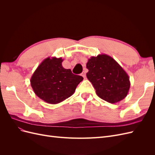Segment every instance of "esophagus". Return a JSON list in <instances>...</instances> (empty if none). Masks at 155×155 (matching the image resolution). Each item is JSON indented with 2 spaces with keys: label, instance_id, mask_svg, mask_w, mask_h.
Returning <instances> with one entry per match:
<instances>
[{
  "label": "esophagus",
  "instance_id": "34e87169",
  "mask_svg": "<svg viewBox=\"0 0 155 155\" xmlns=\"http://www.w3.org/2000/svg\"><path fill=\"white\" fill-rule=\"evenodd\" d=\"M81 76L83 77L84 79H85L86 78V73H85V72H83L82 74H81Z\"/></svg>",
  "mask_w": 155,
  "mask_h": 155
}]
</instances>
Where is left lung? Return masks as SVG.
<instances>
[{
  "instance_id": "left-lung-1",
  "label": "left lung",
  "mask_w": 155,
  "mask_h": 155,
  "mask_svg": "<svg viewBox=\"0 0 155 155\" xmlns=\"http://www.w3.org/2000/svg\"><path fill=\"white\" fill-rule=\"evenodd\" d=\"M87 77L102 100L116 104L124 100L129 92L130 83L128 74L110 56H92L87 63Z\"/></svg>"
}]
</instances>
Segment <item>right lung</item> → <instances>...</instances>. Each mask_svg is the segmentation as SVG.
<instances>
[{"label":"right lung","instance_id":"right-lung-1","mask_svg":"<svg viewBox=\"0 0 155 155\" xmlns=\"http://www.w3.org/2000/svg\"><path fill=\"white\" fill-rule=\"evenodd\" d=\"M61 58L48 57L35 70L30 79L34 93L50 104H58L74 93L83 78L62 66Z\"/></svg>","mask_w":155,"mask_h":155}]
</instances>
